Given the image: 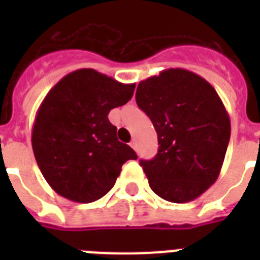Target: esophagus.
I'll use <instances>...</instances> for the list:
<instances>
[{
	"instance_id": "1",
	"label": "esophagus",
	"mask_w": 260,
	"mask_h": 260,
	"mask_svg": "<svg viewBox=\"0 0 260 260\" xmlns=\"http://www.w3.org/2000/svg\"><path fill=\"white\" fill-rule=\"evenodd\" d=\"M131 147H132V148H134V150H138V142H136V140H132V142H131Z\"/></svg>"
}]
</instances>
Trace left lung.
Returning a JSON list of instances; mask_svg holds the SVG:
<instances>
[{"mask_svg": "<svg viewBox=\"0 0 260 260\" xmlns=\"http://www.w3.org/2000/svg\"><path fill=\"white\" fill-rule=\"evenodd\" d=\"M138 106L158 134V154L140 160L155 194L183 204L200 197L218 178L231 138V121L217 91L183 69L144 79Z\"/></svg>", "mask_w": 260, "mask_h": 260, "instance_id": "obj_1", "label": "left lung"}]
</instances>
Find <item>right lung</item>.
I'll list each match as a JSON object with an SVG mask.
<instances>
[{"mask_svg":"<svg viewBox=\"0 0 260 260\" xmlns=\"http://www.w3.org/2000/svg\"><path fill=\"white\" fill-rule=\"evenodd\" d=\"M135 83H120L93 69L75 70L48 91L32 129L35 159L48 185L81 204L97 201L116 183L121 166L138 155L117 140L108 114L134 95Z\"/></svg>","mask_w":260,"mask_h":260,"instance_id":"add662e5","label":"right lung"}]
</instances>
